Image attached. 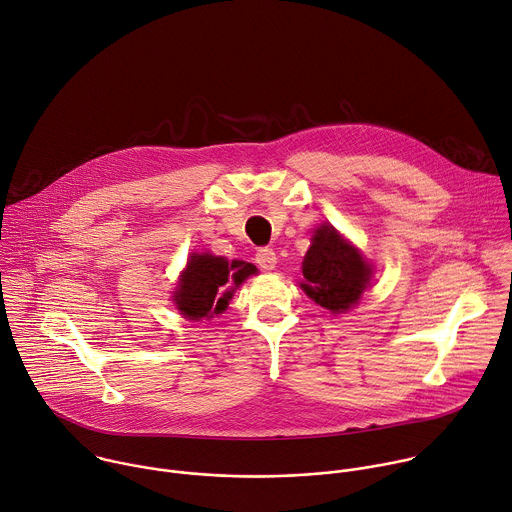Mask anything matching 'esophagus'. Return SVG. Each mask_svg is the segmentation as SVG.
Returning a JSON list of instances; mask_svg holds the SVG:
<instances>
[{"instance_id":"34e87169","label":"esophagus","mask_w":512,"mask_h":512,"mask_svg":"<svg viewBox=\"0 0 512 512\" xmlns=\"http://www.w3.org/2000/svg\"><path fill=\"white\" fill-rule=\"evenodd\" d=\"M255 261H257V265H259L261 269L271 271V269H275L277 255H275V251H273V249H269V247H261V249L257 251V255H255Z\"/></svg>"}]
</instances>
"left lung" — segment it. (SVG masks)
Returning <instances> with one entry per match:
<instances>
[{
    "label": "left lung",
    "mask_w": 512,
    "mask_h": 512,
    "mask_svg": "<svg viewBox=\"0 0 512 512\" xmlns=\"http://www.w3.org/2000/svg\"><path fill=\"white\" fill-rule=\"evenodd\" d=\"M303 259V291L321 307L342 313L358 303L372 269L331 225L315 231Z\"/></svg>",
    "instance_id": "obj_1"
}]
</instances>
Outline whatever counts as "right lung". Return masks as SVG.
<instances>
[{
	"label": "right lung",
	"mask_w": 512,
	"mask_h": 512,
	"mask_svg": "<svg viewBox=\"0 0 512 512\" xmlns=\"http://www.w3.org/2000/svg\"><path fill=\"white\" fill-rule=\"evenodd\" d=\"M257 269L245 261H227L209 253L193 255L175 291L177 309L189 319L223 313L233 291Z\"/></svg>",
	"instance_id": "obj_1"
}]
</instances>
